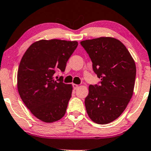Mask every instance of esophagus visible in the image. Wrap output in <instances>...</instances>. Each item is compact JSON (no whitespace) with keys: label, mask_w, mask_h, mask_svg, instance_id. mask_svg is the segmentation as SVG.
<instances>
[{"label":"esophagus","mask_w":151,"mask_h":151,"mask_svg":"<svg viewBox=\"0 0 151 151\" xmlns=\"http://www.w3.org/2000/svg\"><path fill=\"white\" fill-rule=\"evenodd\" d=\"M72 85H73V87L74 90H77L78 87V85H77V84H74L73 83Z\"/></svg>","instance_id":"34e87169"}]
</instances>
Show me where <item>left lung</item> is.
Here are the masks:
<instances>
[{
  "label": "left lung",
  "instance_id": "obj_1",
  "mask_svg": "<svg viewBox=\"0 0 151 151\" xmlns=\"http://www.w3.org/2000/svg\"><path fill=\"white\" fill-rule=\"evenodd\" d=\"M81 45L89 55L99 85H90L85 104L89 117L97 124L113 122L123 113L132 96L136 65L120 40L111 37L86 40Z\"/></svg>",
  "mask_w": 151,
  "mask_h": 151
}]
</instances>
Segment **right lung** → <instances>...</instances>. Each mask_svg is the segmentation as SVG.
<instances>
[{"mask_svg": "<svg viewBox=\"0 0 151 151\" xmlns=\"http://www.w3.org/2000/svg\"><path fill=\"white\" fill-rule=\"evenodd\" d=\"M78 42L58 39L41 40L28 48L20 61L17 88L20 97L39 120L53 122L66 113L71 97V85L55 81L57 70L64 72Z\"/></svg>", "mask_w": 151, "mask_h": 151, "instance_id": "obj_1", "label": "right lung"}]
</instances>
